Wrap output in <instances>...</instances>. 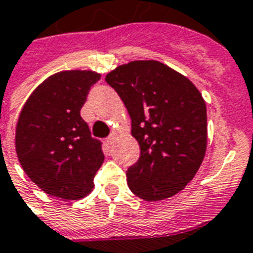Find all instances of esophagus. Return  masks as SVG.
I'll return each mask as SVG.
<instances>
[{"label":"esophagus","mask_w":253,"mask_h":253,"mask_svg":"<svg viewBox=\"0 0 253 253\" xmlns=\"http://www.w3.org/2000/svg\"><path fill=\"white\" fill-rule=\"evenodd\" d=\"M113 140H115V136H113V134H111V136H108L107 138H105V141H107V144L108 145H112Z\"/></svg>","instance_id":"1"}]
</instances>
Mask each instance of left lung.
I'll return each mask as SVG.
<instances>
[{
	"instance_id": "left-lung-1",
	"label": "left lung",
	"mask_w": 253,
	"mask_h": 253,
	"mask_svg": "<svg viewBox=\"0 0 253 253\" xmlns=\"http://www.w3.org/2000/svg\"><path fill=\"white\" fill-rule=\"evenodd\" d=\"M132 120L140 157L129 189L145 201L179 193L197 174L207 145V112L197 87L157 60H134L105 76Z\"/></svg>"
}]
</instances>
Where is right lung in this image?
Returning a JSON list of instances; mask_svg holds the SVG:
<instances>
[{
    "mask_svg": "<svg viewBox=\"0 0 253 253\" xmlns=\"http://www.w3.org/2000/svg\"><path fill=\"white\" fill-rule=\"evenodd\" d=\"M92 71H64L35 89L19 115L15 150L25 173L54 197L76 201L92 190L104 153L80 116L91 87Z\"/></svg>",
    "mask_w": 253,
    "mask_h": 253,
    "instance_id": "1",
    "label": "right lung"
}]
</instances>
